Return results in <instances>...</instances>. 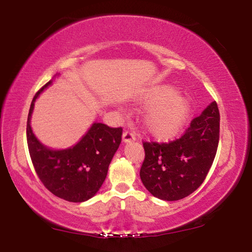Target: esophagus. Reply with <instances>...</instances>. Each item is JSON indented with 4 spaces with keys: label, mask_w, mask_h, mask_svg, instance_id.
Listing matches in <instances>:
<instances>
[{
    "label": "esophagus",
    "mask_w": 252,
    "mask_h": 252,
    "mask_svg": "<svg viewBox=\"0 0 252 252\" xmlns=\"http://www.w3.org/2000/svg\"><path fill=\"white\" fill-rule=\"evenodd\" d=\"M134 140H135V134L133 133V132H131V131L123 132V134H122V141L123 142L127 143V142L134 141Z\"/></svg>",
    "instance_id": "esophagus-1"
}]
</instances>
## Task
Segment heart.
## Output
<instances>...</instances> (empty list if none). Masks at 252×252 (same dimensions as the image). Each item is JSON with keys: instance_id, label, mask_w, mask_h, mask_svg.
I'll use <instances>...</instances> for the list:
<instances>
[{"instance_id": "heart-1", "label": "heart", "mask_w": 252, "mask_h": 252, "mask_svg": "<svg viewBox=\"0 0 252 252\" xmlns=\"http://www.w3.org/2000/svg\"><path fill=\"white\" fill-rule=\"evenodd\" d=\"M178 94L173 85L161 84L147 89L140 96V102L149 106L143 114V125L155 138H174L189 120L191 103Z\"/></svg>"}]
</instances>
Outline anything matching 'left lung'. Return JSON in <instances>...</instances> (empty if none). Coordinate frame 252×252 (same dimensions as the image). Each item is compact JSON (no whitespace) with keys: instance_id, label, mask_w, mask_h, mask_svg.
Wrapping results in <instances>:
<instances>
[{"instance_id":"8db88e82","label":"left lung","mask_w":252,"mask_h":252,"mask_svg":"<svg viewBox=\"0 0 252 252\" xmlns=\"http://www.w3.org/2000/svg\"><path fill=\"white\" fill-rule=\"evenodd\" d=\"M219 131V109L213 101L180 139L169 143L143 142L146 158L140 178L149 192L164 201H176L197 190L215 160Z\"/></svg>"}]
</instances>
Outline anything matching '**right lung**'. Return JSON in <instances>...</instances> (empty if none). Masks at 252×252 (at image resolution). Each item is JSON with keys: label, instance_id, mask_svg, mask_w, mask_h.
<instances>
[{"label": "right lung", "instance_id": "right-lung-1", "mask_svg": "<svg viewBox=\"0 0 252 252\" xmlns=\"http://www.w3.org/2000/svg\"><path fill=\"white\" fill-rule=\"evenodd\" d=\"M53 80L33 97L30 106L27 139L34 169L46 189L70 202H84L94 195L108 174L111 160L121 143L122 127L94 122L79 142L54 150L44 146L31 127L34 103Z\"/></svg>", "mask_w": 252, "mask_h": 252}]
</instances>
